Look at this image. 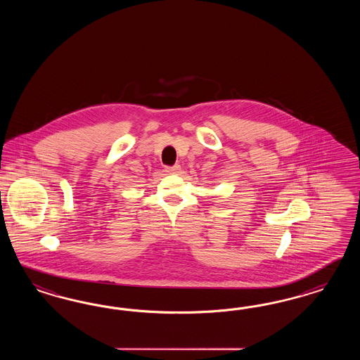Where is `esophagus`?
<instances>
[{
    "label": "esophagus",
    "mask_w": 360,
    "mask_h": 360,
    "mask_svg": "<svg viewBox=\"0 0 360 360\" xmlns=\"http://www.w3.org/2000/svg\"><path fill=\"white\" fill-rule=\"evenodd\" d=\"M181 170V166L179 165H174V166H167L166 169H165V172L166 173H169V174H175V173H178Z\"/></svg>",
    "instance_id": "34e87169"
}]
</instances>
